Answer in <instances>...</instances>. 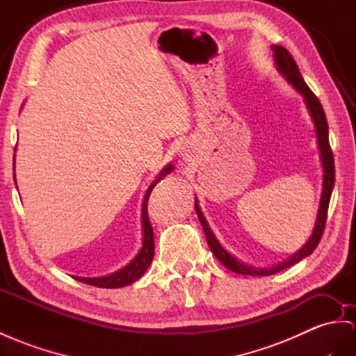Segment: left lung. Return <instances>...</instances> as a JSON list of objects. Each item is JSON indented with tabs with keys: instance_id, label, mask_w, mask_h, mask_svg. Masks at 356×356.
<instances>
[{
	"instance_id": "left-lung-1",
	"label": "left lung",
	"mask_w": 356,
	"mask_h": 356,
	"mask_svg": "<svg viewBox=\"0 0 356 356\" xmlns=\"http://www.w3.org/2000/svg\"><path fill=\"white\" fill-rule=\"evenodd\" d=\"M270 48L273 51V57H275V61H277V66H278L280 72L287 78V81L291 86H293L298 91H300V93L304 95L307 106L309 109V113H312V117H313L314 124H316L318 149H321V156H322V163H323V189H322L321 207H318L317 221H316V227H314V232L312 234V238L308 239V242L304 245L302 250L296 252L293 257L289 259L284 263H281V265H278L275 268H270V269L250 268L247 265H243V263L236 260L234 257H232L227 251H224L221 245L216 242L215 236L212 234L211 229H209L204 216H203L202 212H200L198 204L195 202V212L198 215L200 222H202V225H203V230H204V234H206L209 248L212 250V252L215 254L216 259L220 260L225 268H229L230 270H233L236 273H242V275H272V273H277L282 269H287L290 266H293L295 263L305 259L307 256H309V254H312L316 250V247L318 245V242H321L322 234L325 232L327 207H330V200H331L334 181H335L334 154H332L331 145H330V138H327V122H326L323 106H322L321 102H318L317 96L305 84V81H304L302 75H300V72L298 69L296 61L293 60V57L290 56V52L286 48L278 47V44H273V47H270Z\"/></svg>"
}]
</instances>
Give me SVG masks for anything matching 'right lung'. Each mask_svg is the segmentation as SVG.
<instances>
[{"label":"right lung","instance_id":"1","mask_svg":"<svg viewBox=\"0 0 356 356\" xmlns=\"http://www.w3.org/2000/svg\"><path fill=\"white\" fill-rule=\"evenodd\" d=\"M168 171H171V167H167L163 170L159 179L149 186L147 193H145L144 202H143V230H144V239H143V248L140 251L138 256L135 257L132 263H129L126 268L122 270H118L113 275L102 277V278H83V277H76L75 280L86 282V284L90 286H96V287H102V289H118V287H124L129 286L132 282H135L138 278L143 277V273L147 270L150 266V263L153 260V254H154V241H153V229L149 221V212H147V203H149V197L152 194V189L156 186L158 181L162 179L163 175H167ZM16 184V181H15Z\"/></svg>","mask_w":356,"mask_h":356}]
</instances>
